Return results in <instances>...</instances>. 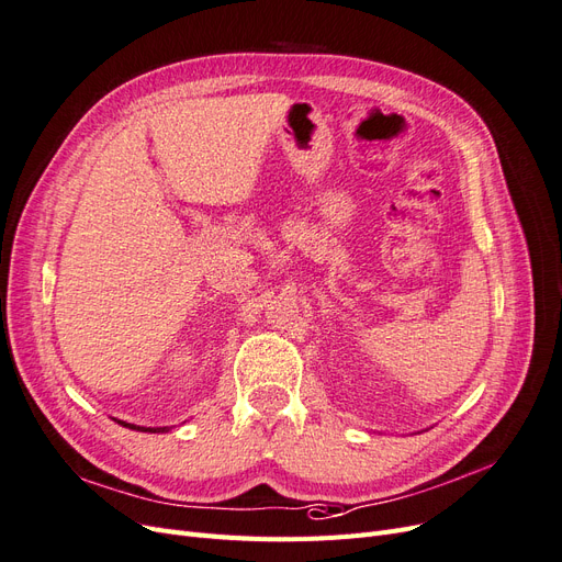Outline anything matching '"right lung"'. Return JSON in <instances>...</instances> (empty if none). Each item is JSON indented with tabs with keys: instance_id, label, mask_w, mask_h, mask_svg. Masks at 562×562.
<instances>
[{
	"instance_id": "obj_1",
	"label": "right lung",
	"mask_w": 562,
	"mask_h": 562,
	"mask_svg": "<svg viewBox=\"0 0 562 562\" xmlns=\"http://www.w3.org/2000/svg\"><path fill=\"white\" fill-rule=\"evenodd\" d=\"M121 425L123 427H131V429H137V431H154V434L156 431H166V427H139V425H131V423H123V420H121Z\"/></svg>"
}]
</instances>
